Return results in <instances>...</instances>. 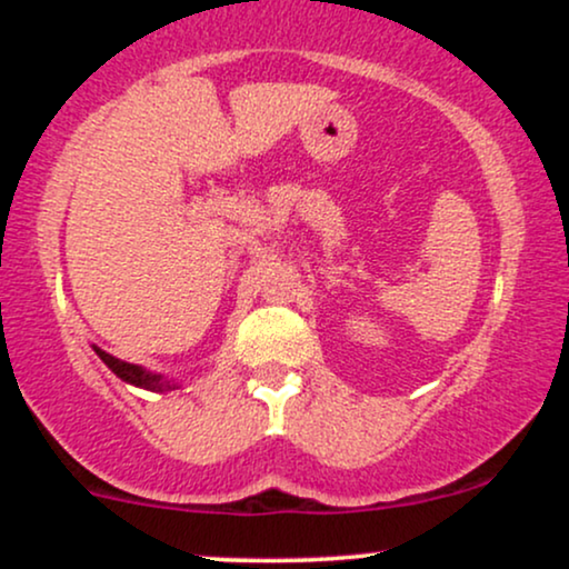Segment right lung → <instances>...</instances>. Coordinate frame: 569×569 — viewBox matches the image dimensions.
I'll list each match as a JSON object with an SVG mask.
<instances>
[{
  "mask_svg": "<svg viewBox=\"0 0 569 569\" xmlns=\"http://www.w3.org/2000/svg\"><path fill=\"white\" fill-rule=\"evenodd\" d=\"M93 350H96V356L101 358V361L107 363V367L112 369L114 375L120 377L122 382L133 385V388L152 390V393H166V390H176V388H179V382L168 380L166 375H158V371H149V369H143V367H139V363H128V361H120V358L109 356L107 350L96 348V345H93Z\"/></svg>",
  "mask_w": 569,
  "mask_h": 569,
  "instance_id": "right-lung-1",
  "label": "right lung"
}]
</instances>
